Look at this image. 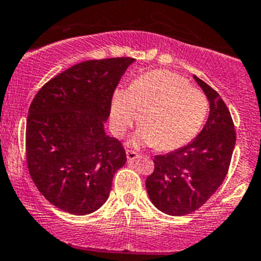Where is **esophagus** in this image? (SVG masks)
<instances>
[{
	"label": "esophagus",
	"mask_w": 261,
	"mask_h": 261,
	"mask_svg": "<svg viewBox=\"0 0 261 261\" xmlns=\"http://www.w3.org/2000/svg\"><path fill=\"white\" fill-rule=\"evenodd\" d=\"M126 155H127L128 162H133V161H135L136 158L139 157V153L135 152V150H133V149H127L126 150Z\"/></svg>",
	"instance_id": "1"
}]
</instances>
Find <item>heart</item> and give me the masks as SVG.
Here are the masks:
<instances>
[{
	"label": "heart",
	"instance_id": "1",
	"mask_svg": "<svg viewBox=\"0 0 261 261\" xmlns=\"http://www.w3.org/2000/svg\"><path fill=\"white\" fill-rule=\"evenodd\" d=\"M210 111L203 91L192 87L188 80L166 69L139 75L127 90L112 96L111 121L117 135H122L139 121L140 144L160 150H175L198 135Z\"/></svg>",
	"mask_w": 261,
	"mask_h": 261
}]
</instances>
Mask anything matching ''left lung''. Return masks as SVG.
Wrapping results in <instances>:
<instances>
[{"label":"left lung","instance_id":"obj_1","mask_svg":"<svg viewBox=\"0 0 261 261\" xmlns=\"http://www.w3.org/2000/svg\"><path fill=\"white\" fill-rule=\"evenodd\" d=\"M208 101L210 114L199 135L186 147L155 155L154 170L145 180L155 207L172 216L198 210L221 186L236 144L232 116L218 92L194 75Z\"/></svg>","mask_w":261,"mask_h":261}]
</instances>
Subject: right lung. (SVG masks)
Listing matches in <instances>:
<instances>
[{"label":"right lung","mask_w":261,"mask_h":261,"mask_svg":"<svg viewBox=\"0 0 261 261\" xmlns=\"http://www.w3.org/2000/svg\"><path fill=\"white\" fill-rule=\"evenodd\" d=\"M133 58L87 60L46 82L32 100L25 158L38 191L54 206L87 215L108 199L126 164L118 139L104 131L114 90Z\"/></svg>","instance_id":"right-lung-1"}]
</instances>
